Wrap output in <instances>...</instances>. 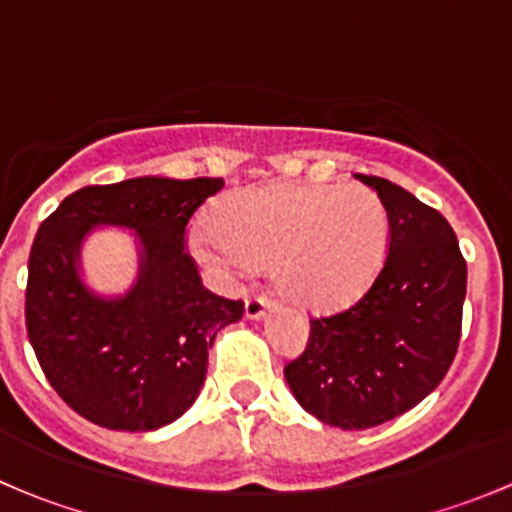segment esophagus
<instances>
[{
  "mask_svg": "<svg viewBox=\"0 0 512 512\" xmlns=\"http://www.w3.org/2000/svg\"><path fill=\"white\" fill-rule=\"evenodd\" d=\"M267 307H270V299L262 297V294H250V297L245 299V314L250 319H260L262 314L267 312Z\"/></svg>",
  "mask_w": 512,
  "mask_h": 512,
  "instance_id": "esophagus-1",
  "label": "esophagus"
}]
</instances>
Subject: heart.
I'll list each match as a JSON object with an SVG mask.
<instances>
[{
	"mask_svg": "<svg viewBox=\"0 0 512 512\" xmlns=\"http://www.w3.org/2000/svg\"><path fill=\"white\" fill-rule=\"evenodd\" d=\"M215 225L195 227V255L252 272L275 262L285 297L307 309H337L369 289L389 250V215L361 185H265L225 195Z\"/></svg>",
	"mask_w": 512,
	"mask_h": 512,
	"instance_id": "heart-1",
	"label": "heart"
}]
</instances>
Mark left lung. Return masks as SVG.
I'll return each instance as SVG.
<instances>
[{"mask_svg":"<svg viewBox=\"0 0 512 512\" xmlns=\"http://www.w3.org/2000/svg\"><path fill=\"white\" fill-rule=\"evenodd\" d=\"M389 215V252L364 297L309 322L285 366L304 411L344 431L379 426L426 399L461 342L466 260L438 210L376 175L356 173Z\"/></svg>","mask_w":512,"mask_h":512,"instance_id":"left-lung-1","label":"left lung"}]
</instances>
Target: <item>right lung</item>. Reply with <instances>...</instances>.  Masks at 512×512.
Wrapping results in <instances>:
<instances>
[{"instance_id": "right-lung-1", "label": "right lung", "mask_w": 512, "mask_h": 512, "mask_svg": "<svg viewBox=\"0 0 512 512\" xmlns=\"http://www.w3.org/2000/svg\"><path fill=\"white\" fill-rule=\"evenodd\" d=\"M223 178L146 175L86 185L39 225L29 252L27 334L56 394L111 431H156L198 399L208 349L245 312L203 287L185 250L195 210ZM118 224L142 240L139 280L123 298H96L78 277L91 226Z\"/></svg>"}]
</instances>
